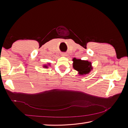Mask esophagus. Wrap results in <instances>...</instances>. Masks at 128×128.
<instances>
[{
	"label": "esophagus",
	"instance_id": "1",
	"mask_svg": "<svg viewBox=\"0 0 128 128\" xmlns=\"http://www.w3.org/2000/svg\"><path fill=\"white\" fill-rule=\"evenodd\" d=\"M66 55H67V54L66 53H64V52L61 53V56H66Z\"/></svg>",
	"mask_w": 128,
	"mask_h": 128
}]
</instances>
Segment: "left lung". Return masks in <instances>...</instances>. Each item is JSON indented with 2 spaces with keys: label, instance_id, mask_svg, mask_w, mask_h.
<instances>
[{
  "label": "left lung",
  "instance_id": "left-lung-1",
  "mask_svg": "<svg viewBox=\"0 0 128 128\" xmlns=\"http://www.w3.org/2000/svg\"><path fill=\"white\" fill-rule=\"evenodd\" d=\"M73 67L75 70H77L80 75L86 74L91 70V62L88 61L81 60L80 59H73Z\"/></svg>",
  "mask_w": 128,
  "mask_h": 128
}]
</instances>
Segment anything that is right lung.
<instances>
[{
  "label": "right lung",
  "instance_id": "1",
  "mask_svg": "<svg viewBox=\"0 0 128 128\" xmlns=\"http://www.w3.org/2000/svg\"><path fill=\"white\" fill-rule=\"evenodd\" d=\"M45 67H47V66H45Z\"/></svg>",
  "mask_w": 128,
  "mask_h": 128
}]
</instances>
